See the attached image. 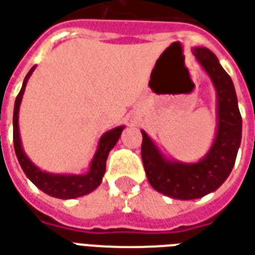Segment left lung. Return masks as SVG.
I'll use <instances>...</instances> for the list:
<instances>
[{"instance_id":"obj_1","label":"left lung","mask_w":255,"mask_h":255,"mask_svg":"<svg viewBox=\"0 0 255 255\" xmlns=\"http://www.w3.org/2000/svg\"><path fill=\"white\" fill-rule=\"evenodd\" d=\"M193 55L217 91L218 128L207 154L197 163L167 160L147 133L140 131V154L147 181L153 189L179 200L199 199L218 189L232 171L242 140V116L232 78L210 49L195 48Z\"/></svg>"}]
</instances>
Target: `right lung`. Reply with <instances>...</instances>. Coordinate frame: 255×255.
<instances>
[{"instance_id": "1", "label": "right lung", "mask_w": 255, "mask_h": 255, "mask_svg": "<svg viewBox=\"0 0 255 255\" xmlns=\"http://www.w3.org/2000/svg\"><path fill=\"white\" fill-rule=\"evenodd\" d=\"M34 67L30 69L27 76L24 78L22 90L17 94L15 101V109H13V146H15L16 157L19 160V164L24 171L26 177L34 183L35 186L41 189L44 193L58 197V199H76L80 196H84L95 190L102 182V178L106 170V160L109 156V152L115 147L117 140L122 135L124 127H117L110 129L102 135L99 139L97 153L91 161L90 171L84 175H65V174H49L45 171H41L38 167H35L30 158L26 156L23 150L20 135H19V108L22 102L23 92L27 84L28 77L34 72Z\"/></svg>"}]
</instances>
